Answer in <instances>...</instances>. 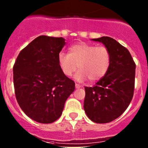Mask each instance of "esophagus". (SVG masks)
I'll list each match as a JSON object with an SVG mask.
<instances>
[{
    "label": "esophagus",
    "mask_w": 148,
    "mask_h": 148,
    "mask_svg": "<svg viewBox=\"0 0 148 148\" xmlns=\"http://www.w3.org/2000/svg\"><path fill=\"white\" fill-rule=\"evenodd\" d=\"M75 88H76V89H78V88H80V87H81V85H79L78 84H75Z\"/></svg>",
    "instance_id": "1"
}]
</instances>
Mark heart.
<instances>
[{"mask_svg": "<svg viewBox=\"0 0 148 148\" xmlns=\"http://www.w3.org/2000/svg\"><path fill=\"white\" fill-rule=\"evenodd\" d=\"M58 63L63 74L70 77L75 73L77 65L79 69L75 78L78 82L89 78L95 82L108 73L111 63V54L104 46L82 42L73 44L69 48L68 54L61 53L58 56Z\"/></svg>", "mask_w": 148, "mask_h": 148, "instance_id": "1", "label": "heart"}]
</instances>
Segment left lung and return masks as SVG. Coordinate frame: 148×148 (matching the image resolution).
Masks as SVG:
<instances>
[{
	"instance_id": "1",
	"label": "left lung",
	"mask_w": 148,
	"mask_h": 148,
	"mask_svg": "<svg viewBox=\"0 0 148 148\" xmlns=\"http://www.w3.org/2000/svg\"><path fill=\"white\" fill-rule=\"evenodd\" d=\"M92 40L102 43L111 54L108 73L94 87H85L84 109L91 121L99 124L113 121L130 104L135 85L136 64L130 52L108 36Z\"/></svg>"
}]
</instances>
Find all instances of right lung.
Segmentation results:
<instances>
[{
  "label": "right lung",
  "mask_w": 148,
  "mask_h": 148,
  "mask_svg": "<svg viewBox=\"0 0 148 148\" xmlns=\"http://www.w3.org/2000/svg\"><path fill=\"white\" fill-rule=\"evenodd\" d=\"M65 39L40 35L18 55L13 66L17 101L27 116L42 124L61 116L75 82L63 74L58 56Z\"/></svg>",
  "instance_id": "obj_1"
}]
</instances>
